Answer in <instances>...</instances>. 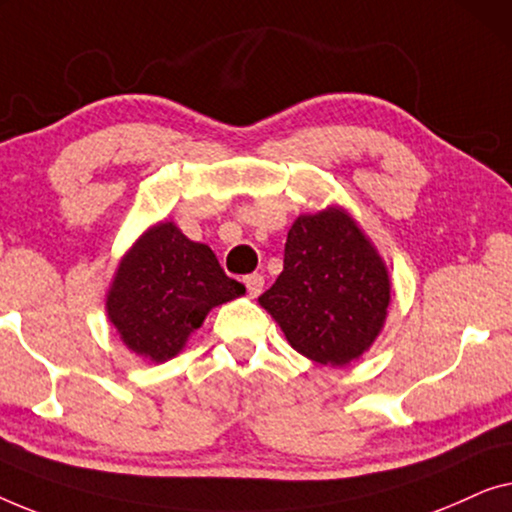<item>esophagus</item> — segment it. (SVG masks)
I'll return each instance as SVG.
<instances>
[{"label": "esophagus", "mask_w": 512, "mask_h": 512, "mask_svg": "<svg viewBox=\"0 0 512 512\" xmlns=\"http://www.w3.org/2000/svg\"><path fill=\"white\" fill-rule=\"evenodd\" d=\"M243 283H246V290L253 299L259 297V294H262V290H264V276H259V273H250V276L243 278Z\"/></svg>", "instance_id": "obj_1"}]
</instances>
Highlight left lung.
Returning a JSON list of instances; mask_svg holds the SVG:
<instances>
[{"label": "left lung", "instance_id": "left-lung-1", "mask_svg": "<svg viewBox=\"0 0 512 512\" xmlns=\"http://www.w3.org/2000/svg\"><path fill=\"white\" fill-rule=\"evenodd\" d=\"M257 301L294 350L318 364L348 366L383 331L392 280L355 218L327 206L294 220L283 273Z\"/></svg>", "mask_w": 512, "mask_h": 512}]
</instances>
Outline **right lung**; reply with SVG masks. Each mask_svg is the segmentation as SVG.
Returning a JSON list of instances; mask_svg holds the SVG:
<instances>
[{
  "label": "right lung",
  "instance_id": "obj_1",
  "mask_svg": "<svg viewBox=\"0 0 512 512\" xmlns=\"http://www.w3.org/2000/svg\"><path fill=\"white\" fill-rule=\"evenodd\" d=\"M246 294L206 243L174 222L148 227L127 250L106 292V315L129 350L162 364L185 348L211 308Z\"/></svg>",
  "mask_w": 512,
  "mask_h": 512
}]
</instances>
